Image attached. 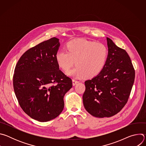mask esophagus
I'll use <instances>...</instances> for the list:
<instances>
[{
	"label": "esophagus",
	"mask_w": 146,
	"mask_h": 146,
	"mask_svg": "<svg viewBox=\"0 0 146 146\" xmlns=\"http://www.w3.org/2000/svg\"><path fill=\"white\" fill-rule=\"evenodd\" d=\"M72 82H73V85L75 86L77 84V83H78L79 81L78 80H76V79H73L72 80Z\"/></svg>",
	"instance_id": "34e87169"
}]
</instances>
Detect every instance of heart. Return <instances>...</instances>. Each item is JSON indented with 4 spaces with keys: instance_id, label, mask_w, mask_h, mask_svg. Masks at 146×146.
Returning <instances> with one entry per match:
<instances>
[{
    "instance_id": "1",
    "label": "heart",
    "mask_w": 146,
    "mask_h": 146,
    "mask_svg": "<svg viewBox=\"0 0 146 146\" xmlns=\"http://www.w3.org/2000/svg\"><path fill=\"white\" fill-rule=\"evenodd\" d=\"M67 51L60 50L56 54L59 66L74 77L92 78L98 76L105 66L108 56L106 47L95 41L84 39L72 40L67 45Z\"/></svg>"
}]
</instances>
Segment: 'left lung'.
<instances>
[{"label":"left lung","instance_id":"8db88e82","mask_svg":"<svg viewBox=\"0 0 146 146\" xmlns=\"http://www.w3.org/2000/svg\"><path fill=\"white\" fill-rule=\"evenodd\" d=\"M108 56L102 71L85 81L82 101L86 110L92 115L110 117L126 105L133 84L135 72L126 51L106 38Z\"/></svg>","mask_w":146,"mask_h":146}]
</instances>
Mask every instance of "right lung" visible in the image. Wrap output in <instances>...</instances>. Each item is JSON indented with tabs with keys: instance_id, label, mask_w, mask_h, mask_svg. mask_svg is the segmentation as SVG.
<instances>
[{
	"instance_id": "right-lung-1",
	"label": "right lung",
	"mask_w": 146,
	"mask_h": 146,
	"mask_svg": "<svg viewBox=\"0 0 146 146\" xmlns=\"http://www.w3.org/2000/svg\"><path fill=\"white\" fill-rule=\"evenodd\" d=\"M56 37L27 50L18 60L13 76L14 90L21 108L32 118L47 122L64 108V98L72 87V79L59 70Z\"/></svg>"
}]
</instances>
